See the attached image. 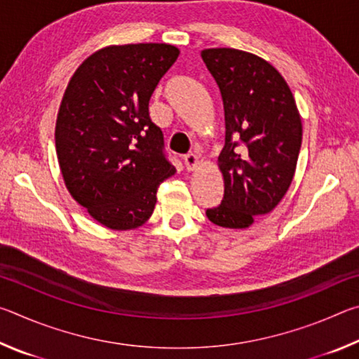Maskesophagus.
Instances as JSON below:
<instances>
[{
	"instance_id": "esophagus-1",
	"label": "esophagus",
	"mask_w": 359,
	"mask_h": 359,
	"mask_svg": "<svg viewBox=\"0 0 359 359\" xmlns=\"http://www.w3.org/2000/svg\"><path fill=\"white\" fill-rule=\"evenodd\" d=\"M184 163H185L188 171H194V169H196L199 165V158L194 154H188L184 158Z\"/></svg>"
}]
</instances>
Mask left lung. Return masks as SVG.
<instances>
[{
  "mask_svg": "<svg viewBox=\"0 0 359 359\" xmlns=\"http://www.w3.org/2000/svg\"><path fill=\"white\" fill-rule=\"evenodd\" d=\"M201 57L220 88L226 137L218 155L224 196L208 209L222 228L245 229L282 201L293 182L302 121L287 81L255 53L204 48Z\"/></svg>",
  "mask_w": 359,
  "mask_h": 359,
  "instance_id": "left-lung-1",
  "label": "left lung"
}]
</instances>
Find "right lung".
<instances>
[{
    "label": "right lung",
    "mask_w": 359,
    "mask_h": 359,
    "mask_svg": "<svg viewBox=\"0 0 359 359\" xmlns=\"http://www.w3.org/2000/svg\"><path fill=\"white\" fill-rule=\"evenodd\" d=\"M179 53L165 42L102 47L63 93L55 123L60 171L71 196L109 229L142 226L158 185L175 174L149 101Z\"/></svg>",
    "instance_id": "obj_1"
}]
</instances>
